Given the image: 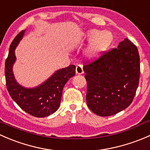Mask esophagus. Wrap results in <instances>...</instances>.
I'll return each mask as SVG.
<instances>
[{
    "mask_svg": "<svg viewBox=\"0 0 150 150\" xmlns=\"http://www.w3.org/2000/svg\"><path fill=\"white\" fill-rule=\"evenodd\" d=\"M84 73L83 71V66L81 64H78L76 67V74H82Z\"/></svg>",
    "mask_w": 150,
    "mask_h": 150,
    "instance_id": "esophagus-1",
    "label": "esophagus"
}]
</instances>
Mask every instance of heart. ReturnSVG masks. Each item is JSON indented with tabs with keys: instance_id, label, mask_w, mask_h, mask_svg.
<instances>
[{
	"instance_id": "b5f03b06",
	"label": "heart",
	"mask_w": 150,
	"mask_h": 150,
	"mask_svg": "<svg viewBox=\"0 0 150 150\" xmlns=\"http://www.w3.org/2000/svg\"><path fill=\"white\" fill-rule=\"evenodd\" d=\"M83 40L91 41L86 54L89 59H96L99 58L108 48L112 42V35L108 31L101 32L99 29H89L86 31L83 37ZM80 41L77 42L78 44Z\"/></svg>"
}]
</instances>
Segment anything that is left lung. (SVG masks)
I'll use <instances>...</instances> for the list:
<instances>
[{
	"instance_id": "1",
	"label": "left lung",
	"mask_w": 150,
	"mask_h": 150,
	"mask_svg": "<svg viewBox=\"0 0 150 150\" xmlns=\"http://www.w3.org/2000/svg\"><path fill=\"white\" fill-rule=\"evenodd\" d=\"M87 82L86 103L100 116H110L132 103L139 86V55L137 46L125 38L113 48L83 67Z\"/></svg>"
}]
</instances>
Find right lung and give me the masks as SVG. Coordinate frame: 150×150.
I'll return each mask as SVG.
<instances>
[{"instance_id": "right-lung-1", "label": "right lung", "mask_w": 150, "mask_h": 150, "mask_svg": "<svg viewBox=\"0 0 150 150\" xmlns=\"http://www.w3.org/2000/svg\"><path fill=\"white\" fill-rule=\"evenodd\" d=\"M26 30L20 32L9 47L5 64L6 83L9 95L23 110L38 118H44L59 108L63 89L69 79L75 75L76 66L71 65L58 70L40 85L26 88L16 81L13 65L16 61L15 49L22 39Z\"/></svg>"}]
</instances>
